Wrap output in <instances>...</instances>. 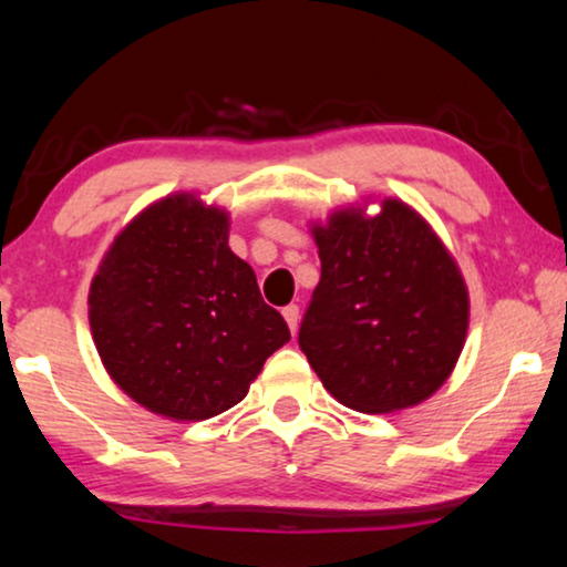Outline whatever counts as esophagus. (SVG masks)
<instances>
[{"mask_svg":"<svg viewBox=\"0 0 567 567\" xmlns=\"http://www.w3.org/2000/svg\"><path fill=\"white\" fill-rule=\"evenodd\" d=\"M284 320H286V324H289L291 332H297V328H299V307L297 305L284 307Z\"/></svg>","mask_w":567,"mask_h":567,"instance_id":"esophagus-1","label":"esophagus"}]
</instances>
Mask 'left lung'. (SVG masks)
Here are the masks:
<instances>
[{
  "mask_svg": "<svg viewBox=\"0 0 567 567\" xmlns=\"http://www.w3.org/2000/svg\"><path fill=\"white\" fill-rule=\"evenodd\" d=\"M322 276L299 348L340 405L394 413L446 382L470 324V293L431 224L400 198L315 224Z\"/></svg>",
  "mask_w": 567,
  "mask_h": 567,
  "instance_id": "left-lung-1",
  "label": "left lung"
}]
</instances>
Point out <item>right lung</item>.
<instances>
[{
    "label": "right lung",
    "mask_w": 567,
    "mask_h": 567,
    "mask_svg": "<svg viewBox=\"0 0 567 567\" xmlns=\"http://www.w3.org/2000/svg\"><path fill=\"white\" fill-rule=\"evenodd\" d=\"M103 367L138 405L206 421L245 400L291 332L229 250V214L173 193L134 216L90 286Z\"/></svg>",
    "instance_id": "obj_1"
}]
</instances>
